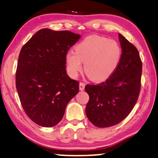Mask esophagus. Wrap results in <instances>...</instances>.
Masks as SVG:
<instances>
[{"label": "esophagus", "instance_id": "34e87169", "mask_svg": "<svg viewBox=\"0 0 158 158\" xmlns=\"http://www.w3.org/2000/svg\"><path fill=\"white\" fill-rule=\"evenodd\" d=\"M85 83H83V82L79 83V90H85Z\"/></svg>", "mask_w": 158, "mask_h": 158}]
</instances>
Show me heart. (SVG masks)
Returning <instances> with one entry per match:
<instances>
[{"label":"heart","instance_id":"b5f03b06","mask_svg":"<svg viewBox=\"0 0 158 158\" xmlns=\"http://www.w3.org/2000/svg\"><path fill=\"white\" fill-rule=\"evenodd\" d=\"M122 50L114 40L99 35H90L77 45L75 52L69 51L65 56L68 72L77 77L83 69L94 81L108 79L120 62Z\"/></svg>","mask_w":158,"mask_h":158}]
</instances>
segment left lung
I'll use <instances>...</instances> for the list:
<instances>
[{"mask_svg": "<svg viewBox=\"0 0 158 158\" xmlns=\"http://www.w3.org/2000/svg\"><path fill=\"white\" fill-rule=\"evenodd\" d=\"M119 39L122 56L117 70L104 82L85 88L89 95L87 117L99 128L122 122L131 113L140 90L142 61L138 50L121 34Z\"/></svg>", "mask_w": 158, "mask_h": 158, "instance_id": "obj_1", "label": "left lung"}]
</instances>
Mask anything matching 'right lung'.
I'll use <instances>...</instances> for the list:
<instances>
[{
  "label": "right lung",
  "instance_id": "obj_1",
  "mask_svg": "<svg viewBox=\"0 0 158 158\" xmlns=\"http://www.w3.org/2000/svg\"><path fill=\"white\" fill-rule=\"evenodd\" d=\"M80 37L68 30L41 29L21 48L16 88L25 113L39 126L57 125L79 92V81L67 74L65 56Z\"/></svg>",
  "mask_w": 158,
  "mask_h": 158
}]
</instances>
